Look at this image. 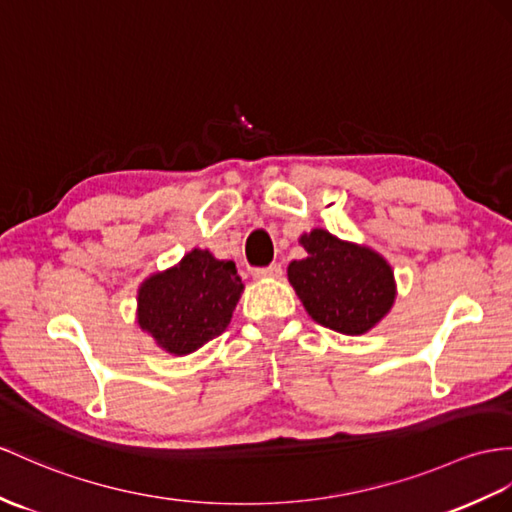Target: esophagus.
Wrapping results in <instances>:
<instances>
[{"instance_id":"obj_1","label":"esophagus","mask_w":512,"mask_h":512,"mask_svg":"<svg viewBox=\"0 0 512 512\" xmlns=\"http://www.w3.org/2000/svg\"><path fill=\"white\" fill-rule=\"evenodd\" d=\"M254 278H280L282 276V265L271 263L269 267H258L252 271Z\"/></svg>"}]
</instances>
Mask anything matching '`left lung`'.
Here are the masks:
<instances>
[{"label":"left lung","mask_w":512,"mask_h":512,"mask_svg":"<svg viewBox=\"0 0 512 512\" xmlns=\"http://www.w3.org/2000/svg\"><path fill=\"white\" fill-rule=\"evenodd\" d=\"M306 258L289 265V282L306 313L323 328L358 336L382 321L395 302V278L367 245L315 228L299 236Z\"/></svg>","instance_id":"obj_1"}]
</instances>
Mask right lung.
I'll use <instances>...</instances> for the list:
<instances>
[{
  "mask_svg": "<svg viewBox=\"0 0 512 512\" xmlns=\"http://www.w3.org/2000/svg\"><path fill=\"white\" fill-rule=\"evenodd\" d=\"M243 289L232 260L195 247L139 286L136 321L162 350L186 356L226 332Z\"/></svg>",
  "mask_w": 512,
  "mask_h": 512,
  "instance_id": "obj_1",
  "label": "right lung"
}]
</instances>
